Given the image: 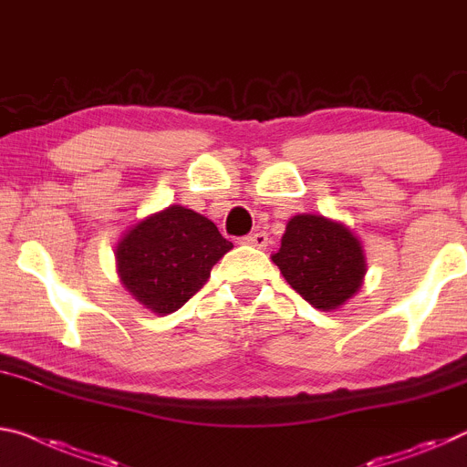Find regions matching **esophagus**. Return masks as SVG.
<instances>
[{
    "label": "esophagus",
    "mask_w": 467,
    "mask_h": 467,
    "mask_svg": "<svg viewBox=\"0 0 467 467\" xmlns=\"http://www.w3.org/2000/svg\"><path fill=\"white\" fill-rule=\"evenodd\" d=\"M241 243H245V245H251V247H257V249H264L265 245H268V234L265 233L247 234V236H243Z\"/></svg>",
    "instance_id": "1"
}]
</instances>
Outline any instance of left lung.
Listing matches in <instances>:
<instances>
[{"mask_svg": "<svg viewBox=\"0 0 467 467\" xmlns=\"http://www.w3.org/2000/svg\"><path fill=\"white\" fill-rule=\"evenodd\" d=\"M288 285L322 312H332L359 291L366 257L349 228L314 213L288 220L272 255Z\"/></svg>", "mask_w": 467, "mask_h": 467, "instance_id": "1", "label": "left lung"}]
</instances>
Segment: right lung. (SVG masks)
I'll use <instances>...</instances> for the list:
<instances>
[{
    "instance_id": "1",
    "label": "right lung",
    "mask_w": 467,
    "mask_h": 467,
    "mask_svg": "<svg viewBox=\"0 0 467 467\" xmlns=\"http://www.w3.org/2000/svg\"><path fill=\"white\" fill-rule=\"evenodd\" d=\"M233 243L216 224L182 205L140 220L116 247L122 285L140 306L166 316L202 288Z\"/></svg>"
}]
</instances>
